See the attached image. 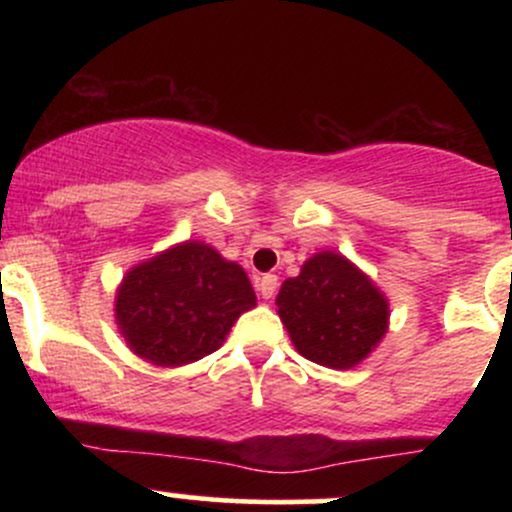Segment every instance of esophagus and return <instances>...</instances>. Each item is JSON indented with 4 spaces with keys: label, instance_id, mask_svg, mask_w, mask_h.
Returning <instances> with one entry per match:
<instances>
[{
    "label": "esophagus",
    "instance_id": "obj_1",
    "mask_svg": "<svg viewBox=\"0 0 512 512\" xmlns=\"http://www.w3.org/2000/svg\"><path fill=\"white\" fill-rule=\"evenodd\" d=\"M276 286H279V281H276L274 274H262L260 281H257V291H260V296L264 298V301L274 298Z\"/></svg>",
    "mask_w": 512,
    "mask_h": 512
}]
</instances>
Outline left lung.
<instances>
[{
  "mask_svg": "<svg viewBox=\"0 0 512 512\" xmlns=\"http://www.w3.org/2000/svg\"><path fill=\"white\" fill-rule=\"evenodd\" d=\"M279 317L291 342L310 361L351 368L363 361L387 330V301L373 281L342 255L320 252L284 281Z\"/></svg>",
  "mask_w": 512,
  "mask_h": 512,
  "instance_id": "obj_1",
  "label": "left lung"
}]
</instances>
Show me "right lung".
<instances>
[{
  "mask_svg": "<svg viewBox=\"0 0 512 512\" xmlns=\"http://www.w3.org/2000/svg\"><path fill=\"white\" fill-rule=\"evenodd\" d=\"M248 274L204 243H182L125 276L115 317L129 349L156 366L211 354L255 305Z\"/></svg>",
  "mask_w": 512,
  "mask_h": 512,
  "instance_id": "right-lung-1",
  "label": "right lung"
}]
</instances>
